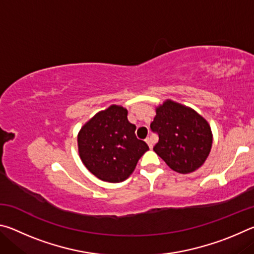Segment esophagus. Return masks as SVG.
Returning <instances> with one entry per match:
<instances>
[{
    "label": "esophagus",
    "mask_w": 254,
    "mask_h": 254,
    "mask_svg": "<svg viewBox=\"0 0 254 254\" xmlns=\"http://www.w3.org/2000/svg\"><path fill=\"white\" fill-rule=\"evenodd\" d=\"M145 142L148 143V145H149V148L150 149H152L153 148V144H154V139H153V136H148L147 139H145Z\"/></svg>",
    "instance_id": "34e87169"
}]
</instances>
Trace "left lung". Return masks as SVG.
<instances>
[{
    "label": "left lung",
    "instance_id": "8db88e82",
    "mask_svg": "<svg viewBox=\"0 0 254 254\" xmlns=\"http://www.w3.org/2000/svg\"><path fill=\"white\" fill-rule=\"evenodd\" d=\"M150 127L159 136L154 152L177 173H192L208 157L212 131L207 121L194 110L167 101L157 109Z\"/></svg>",
    "mask_w": 254,
    "mask_h": 254
}]
</instances>
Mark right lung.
Here are the masks:
<instances>
[{
  "mask_svg": "<svg viewBox=\"0 0 254 254\" xmlns=\"http://www.w3.org/2000/svg\"><path fill=\"white\" fill-rule=\"evenodd\" d=\"M135 128L122 106L112 105L97 113L78 134V151L86 168L104 182L126 180L149 150L148 144L136 137Z\"/></svg>",
  "mask_w": 254,
  "mask_h": 254,
  "instance_id": "1",
  "label": "right lung"
}]
</instances>
